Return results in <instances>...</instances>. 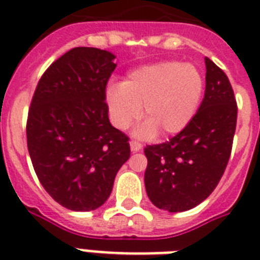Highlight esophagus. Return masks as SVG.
Segmentation results:
<instances>
[{"label": "esophagus", "mask_w": 260, "mask_h": 260, "mask_svg": "<svg viewBox=\"0 0 260 260\" xmlns=\"http://www.w3.org/2000/svg\"><path fill=\"white\" fill-rule=\"evenodd\" d=\"M129 146H131V151L132 152H138V151L142 150V144L139 142H136V140H131L129 142Z\"/></svg>", "instance_id": "obj_1"}]
</instances>
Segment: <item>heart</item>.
Returning a JSON list of instances; mask_svg holds the SVG:
<instances>
[{"mask_svg": "<svg viewBox=\"0 0 260 260\" xmlns=\"http://www.w3.org/2000/svg\"><path fill=\"white\" fill-rule=\"evenodd\" d=\"M204 79L194 64L160 62L139 67L121 85L106 90L110 121L117 129H128L142 116L147 121L138 131L148 138L158 131L171 136L185 129L201 102Z\"/></svg>", "mask_w": 260, "mask_h": 260, "instance_id": "1", "label": "heart"}]
</instances>
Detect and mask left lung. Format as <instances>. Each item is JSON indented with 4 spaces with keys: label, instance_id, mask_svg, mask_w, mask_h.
<instances>
[{
    "label": "left lung",
    "instance_id": "left-lung-1",
    "mask_svg": "<svg viewBox=\"0 0 260 260\" xmlns=\"http://www.w3.org/2000/svg\"><path fill=\"white\" fill-rule=\"evenodd\" d=\"M205 95L185 129L144 148L147 196L156 208L185 212L209 197L230 160L238 105L225 73L205 58Z\"/></svg>",
    "mask_w": 260,
    "mask_h": 260
}]
</instances>
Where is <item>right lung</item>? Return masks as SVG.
<instances>
[{"label": "right lung", "instance_id": "obj_1", "mask_svg": "<svg viewBox=\"0 0 260 260\" xmlns=\"http://www.w3.org/2000/svg\"><path fill=\"white\" fill-rule=\"evenodd\" d=\"M114 55L75 47L39 81L26 120V144L46 191L75 212L100 208L129 159V138L108 117L106 85Z\"/></svg>", "mask_w": 260, "mask_h": 260}]
</instances>
